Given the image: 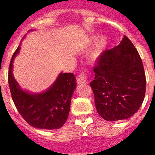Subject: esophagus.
Wrapping results in <instances>:
<instances>
[{"label": "esophagus", "mask_w": 155, "mask_h": 155, "mask_svg": "<svg viewBox=\"0 0 155 155\" xmlns=\"http://www.w3.org/2000/svg\"><path fill=\"white\" fill-rule=\"evenodd\" d=\"M77 82L78 84H84L87 83V76L84 73H81L77 78Z\"/></svg>", "instance_id": "esophagus-1"}]
</instances>
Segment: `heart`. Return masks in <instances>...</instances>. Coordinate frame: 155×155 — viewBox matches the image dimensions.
Returning a JSON list of instances; mask_svg holds the SVG:
<instances>
[{"label": "heart", "mask_w": 155, "mask_h": 155, "mask_svg": "<svg viewBox=\"0 0 155 155\" xmlns=\"http://www.w3.org/2000/svg\"><path fill=\"white\" fill-rule=\"evenodd\" d=\"M96 39H97V36H94L92 38L93 41H95ZM105 40L104 39H101L99 40V42H98V45H97L96 48H95V50H94V52H93L92 56L94 58H96V57H98V56H99L101 52L102 51V50H103L104 47H105Z\"/></svg>", "instance_id": "heart-1"}]
</instances>
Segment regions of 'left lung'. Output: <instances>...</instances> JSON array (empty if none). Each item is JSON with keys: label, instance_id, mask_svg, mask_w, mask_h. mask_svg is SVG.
Instances as JSON below:
<instances>
[{"label": "left lung", "instance_id": "8db88e82", "mask_svg": "<svg viewBox=\"0 0 155 155\" xmlns=\"http://www.w3.org/2000/svg\"><path fill=\"white\" fill-rule=\"evenodd\" d=\"M90 83L97 112L106 121L127 120L144 99L146 78L142 61L126 35L119 46L104 51Z\"/></svg>", "mask_w": 155, "mask_h": 155}]
</instances>
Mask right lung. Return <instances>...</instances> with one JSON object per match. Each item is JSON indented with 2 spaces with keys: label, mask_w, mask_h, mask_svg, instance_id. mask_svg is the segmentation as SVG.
<instances>
[{
  "label": "right lung",
  "mask_w": 155,
  "mask_h": 155,
  "mask_svg": "<svg viewBox=\"0 0 155 155\" xmlns=\"http://www.w3.org/2000/svg\"><path fill=\"white\" fill-rule=\"evenodd\" d=\"M20 49L19 45L12 56L8 71V84L15 107L31 127L43 130L61 128L68 118L71 97L76 88L75 76L73 73H60L53 84L40 93L22 89L13 75L14 60Z\"/></svg>",
  "instance_id": "obj_1"
}]
</instances>
